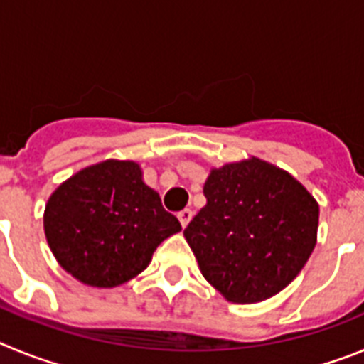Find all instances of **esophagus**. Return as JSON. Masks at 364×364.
Here are the masks:
<instances>
[{
  "instance_id": "esophagus-1",
  "label": "esophagus",
  "mask_w": 364,
  "mask_h": 364,
  "mask_svg": "<svg viewBox=\"0 0 364 364\" xmlns=\"http://www.w3.org/2000/svg\"><path fill=\"white\" fill-rule=\"evenodd\" d=\"M191 218H193V211L191 210H184V211H180V213H178V220H180V224H182V228L188 226L189 222H191Z\"/></svg>"
}]
</instances>
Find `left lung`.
Instances as JSON below:
<instances>
[{"instance_id": "obj_1", "label": "left lung", "mask_w": 364, "mask_h": 364, "mask_svg": "<svg viewBox=\"0 0 364 364\" xmlns=\"http://www.w3.org/2000/svg\"><path fill=\"white\" fill-rule=\"evenodd\" d=\"M204 197L184 237L222 297L266 301L301 273L317 242L319 204L295 176L252 156L213 167Z\"/></svg>"}]
</instances>
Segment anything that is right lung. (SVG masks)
<instances>
[{"instance_id":"1","label":"right lung","mask_w":364,"mask_h":364,"mask_svg":"<svg viewBox=\"0 0 364 364\" xmlns=\"http://www.w3.org/2000/svg\"><path fill=\"white\" fill-rule=\"evenodd\" d=\"M43 230L67 273L92 288H114L142 273L159 244L182 226L144 182L140 164L109 159L54 189Z\"/></svg>"}]
</instances>
